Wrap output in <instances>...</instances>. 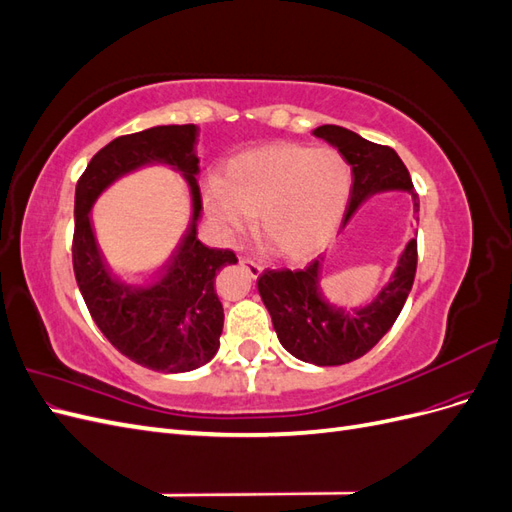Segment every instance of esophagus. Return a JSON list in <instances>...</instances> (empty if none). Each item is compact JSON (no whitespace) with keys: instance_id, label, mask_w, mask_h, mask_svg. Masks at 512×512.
I'll return each instance as SVG.
<instances>
[{"instance_id":"obj_1","label":"esophagus","mask_w":512,"mask_h":512,"mask_svg":"<svg viewBox=\"0 0 512 512\" xmlns=\"http://www.w3.org/2000/svg\"><path fill=\"white\" fill-rule=\"evenodd\" d=\"M241 267L250 273L252 277H258L260 273H262V265L260 262H256V260H252V258H241Z\"/></svg>"}]
</instances>
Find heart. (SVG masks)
<instances>
[{"label": "heart", "mask_w": 512, "mask_h": 512, "mask_svg": "<svg viewBox=\"0 0 512 512\" xmlns=\"http://www.w3.org/2000/svg\"><path fill=\"white\" fill-rule=\"evenodd\" d=\"M205 205L226 237L256 230L284 260H301L329 241L350 194V168L333 149L267 145L230 158L207 181Z\"/></svg>", "instance_id": "b5f03b06"}]
</instances>
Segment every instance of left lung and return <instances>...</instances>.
<instances>
[{
	"label": "left lung",
	"instance_id": "obj_1",
	"mask_svg": "<svg viewBox=\"0 0 512 512\" xmlns=\"http://www.w3.org/2000/svg\"><path fill=\"white\" fill-rule=\"evenodd\" d=\"M314 134L331 143L352 168L342 228L369 196L386 190L410 192L414 211H418V196L408 168L391 147L365 141L342 126H320ZM322 262L324 256L297 271L267 269L258 277V292L269 309L277 339L292 356L320 367L344 365L361 359L393 327L414 284L416 239L404 247L389 284L363 307L344 309L324 299L320 290Z\"/></svg>",
	"mask_w": 512,
	"mask_h": 512
}]
</instances>
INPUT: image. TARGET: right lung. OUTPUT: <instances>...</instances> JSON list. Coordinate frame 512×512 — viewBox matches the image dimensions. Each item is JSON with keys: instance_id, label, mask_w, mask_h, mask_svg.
Segmentation results:
<instances>
[{"instance_id": "1", "label": "right lung", "mask_w": 512, "mask_h": 512, "mask_svg": "<svg viewBox=\"0 0 512 512\" xmlns=\"http://www.w3.org/2000/svg\"><path fill=\"white\" fill-rule=\"evenodd\" d=\"M196 136L194 123L119 136L91 158L74 194L72 265L89 314L121 354L164 374L192 371L218 352L224 307L215 294V275L237 262L230 250L207 247L196 237L203 211ZM151 163L175 167L189 181L193 220L160 274L128 278L113 272L101 256L88 213L108 184Z\"/></svg>"}]
</instances>
